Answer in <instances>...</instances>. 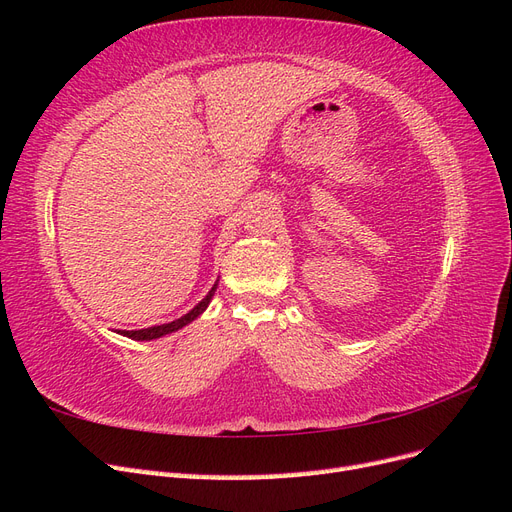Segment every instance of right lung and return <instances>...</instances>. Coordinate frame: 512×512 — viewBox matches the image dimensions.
I'll use <instances>...</instances> for the list:
<instances>
[{"instance_id":"1","label":"right lung","mask_w":512,"mask_h":512,"mask_svg":"<svg viewBox=\"0 0 512 512\" xmlns=\"http://www.w3.org/2000/svg\"><path fill=\"white\" fill-rule=\"evenodd\" d=\"M215 288H218V284H215L211 290H209V294L207 297L200 301L192 312H188L185 316H181L179 320H173V322H168V324H160V327H149V329H141V331H117V333H121L123 337H130V339H136V342H151V339H158V337H164V335H170V333H175V331H179V329H183L185 324H190L192 320H196L200 314L205 312L207 309V305L211 303V299H213V294H215Z\"/></svg>"}]
</instances>
